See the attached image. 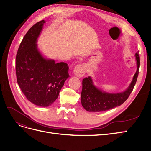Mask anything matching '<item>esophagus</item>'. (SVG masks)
Masks as SVG:
<instances>
[{"mask_svg": "<svg viewBox=\"0 0 151 151\" xmlns=\"http://www.w3.org/2000/svg\"><path fill=\"white\" fill-rule=\"evenodd\" d=\"M86 72V66L84 65H80L75 67L73 70L74 75L79 78L83 76Z\"/></svg>", "mask_w": 151, "mask_h": 151, "instance_id": "1", "label": "esophagus"}]
</instances>
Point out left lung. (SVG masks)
Instances as JSON below:
<instances>
[{"instance_id": "1", "label": "left lung", "mask_w": 151, "mask_h": 151, "mask_svg": "<svg viewBox=\"0 0 151 151\" xmlns=\"http://www.w3.org/2000/svg\"><path fill=\"white\" fill-rule=\"evenodd\" d=\"M135 57L137 70L128 88L123 91L109 93L102 90L94 85L91 76L83 80L81 94V102L83 107L88 111L100 112L112 109L122 104L132 91L139 75L140 67L139 51L135 53Z\"/></svg>"}]
</instances>
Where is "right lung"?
Wrapping results in <instances>:
<instances>
[{
	"label": "right lung",
	"mask_w": 151,
	"mask_h": 151,
	"mask_svg": "<svg viewBox=\"0 0 151 151\" xmlns=\"http://www.w3.org/2000/svg\"><path fill=\"white\" fill-rule=\"evenodd\" d=\"M45 20L37 22L24 36L16 60L17 83L26 99L41 107H47L58 99L69 78L66 63H56L44 56L37 45Z\"/></svg>",
	"instance_id": "obj_1"
}]
</instances>
